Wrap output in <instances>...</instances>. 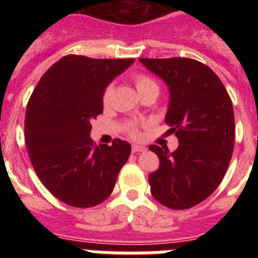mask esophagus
<instances>
[{"label":"esophagus","instance_id":"obj_1","mask_svg":"<svg viewBox=\"0 0 258 258\" xmlns=\"http://www.w3.org/2000/svg\"><path fill=\"white\" fill-rule=\"evenodd\" d=\"M146 151V147L145 146H140V145H133V147H132V152H145Z\"/></svg>","mask_w":258,"mask_h":258}]
</instances>
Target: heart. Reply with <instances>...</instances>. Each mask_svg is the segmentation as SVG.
I'll use <instances>...</instances> for the list:
<instances>
[{
	"mask_svg": "<svg viewBox=\"0 0 258 258\" xmlns=\"http://www.w3.org/2000/svg\"><path fill=\"white\" fill-rule=\"evenodd\" d=\"M134 84H136L137 90H138V93L141 95L150 92V90H159V85L156 84V81L154 79H151L150 76H147V75H136V77H134ZM113 92H115V85L112 83L108 84L104 88L103 93H102V103H103L104 107L111 104ZM126 132L133 138H138L140 137V126L136 122H129V124H126Z\"/></svg>",
	"mask_w": 258,
	"mask_h": 258,
	"instance_id": "obj_1",
	"label": "heart"
}]
</instances>
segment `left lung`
<instances>
[{
  "label": "left lung",
  "mask_w": 258,
  "mask_h": 258,
  "mask_svg": "<svg viewBox=\"0 0 258 258\" xmlns=\"http://www.w3.org/2000/svg\"><path fill=\"white\" fill-rule=\"evenodd\" d=\"M169 86L165 122L178 138V149L151 145L159 169L149 177L152 197L166 208L198 206L218 187L231 160L235 141L234 108L213 71L190 58H140Z\"/></svg>",
  "instance_id": "8db88e82"
}]
</instances>
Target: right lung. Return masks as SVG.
<instances>
[{"mask_svg":"<svg viewBox=\"0 0 258 258\" xmlns=\"http://www.w3.org/2000/svg\"><path fill=\"white\" fill-rule=\"evenodd\" d=\"M134 61L70 54L55 61L29 98L26 145L36 174L50 192L76 208H90L111 195L131 145L113 140L97 146L90 121L103 112L102 93Z\"/></svg>","mask_w":258,"mask_h":258,"instance_id":"obj_1","label":"right lung"}]
</instances>
